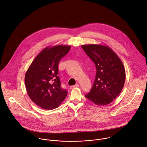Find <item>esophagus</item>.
Wrapping results in <instances>:
<instances>
[{"label":"esophagus","instance_id":"obj_1","mask_svg":"<svg viewBox=\"0 0 147 147\" xmlns=\"http://www.w3.org/2000/svg\"><path fill=\"white\" fill-rule=\"evenodd\" d=\"M79 87V84H76V85H74V86H70V88L71 89H73V88H77V87Z\"/></svg>","mask_w":147,"mask_h":147}]
</instances>
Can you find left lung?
<instances>
[{
  "mask_svg": "<svg viewBox=\"0 0 147 147\" xmlns=\"http://www.w3.org/2000/svg\"><path fill=\"white\" fill-rule=\"evenodd\" d=\"M96 69L92 88L86 97L96 105L111 103L121 92L125 80L123 63L109 47L100 44L81 46Z\"/></svg>",
  "mask_w": 147,
  "mask_h": 147,
  "instance_id": "obj_1",
  "label": "left lung"
}]
</instances>
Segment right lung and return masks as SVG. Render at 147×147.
I'll list each match as a JSON object with an SVG mask.
<instances>
[{"label":"right lung","mask_w":147,"mask_h":147,"mask_svg":"<svg viewBox=\"0 0 147 147\" xmlns=\"http://www.w3.org/2000/svg\"><path fill=\"white\" fill-rule=\"evenodd\" d=\"M71 46L48 47L35 57L25 76V85L30 99L40 108L52 110L58 108L67 95L61 87L58 64Z\"/></svg>","instance_id":"add662e5"}]
</instances>
